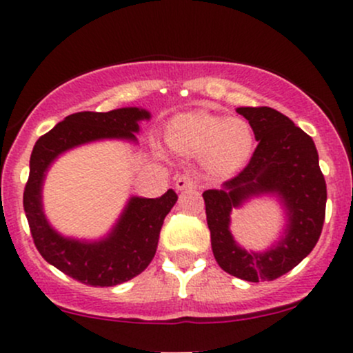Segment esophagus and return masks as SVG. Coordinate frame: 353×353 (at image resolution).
Here are the masks:
<instances>
[{
    "mask_svg": "<svg viewBox=\"0 0 353 353\" xmlns=\"http://www.w3.org/2000/svg\"><path fill=\"white\" fill-rule=\"evenodd\" d=\"M197 188V182L190 174H181L176 179V189L177 190H192Z\"/></svg>",
    "mask_w": 353,
    "mask_h": 353,
    "instance_id": "1",
    "label": "esophagus"
}]
</instances>
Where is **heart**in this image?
Listing matches in <instances>:
<instances>
[{
    "mask_svg": "<svg viewBox=\"0 0 353 353\" xmlns=\"http://www.w3.org/2000/svg\"><path fill=\"white\" fill-rule=\"evenodd\" d=\"M168 143L174 151L184 156H202L210 172L230 176L241 171L252 156L254 132L242 119L194 111L172 121Z\"/></svg>",
    "mask_w": 353,
    "mask_h": 353,
    "instance_id": "b5f03b06",
    "label": "heart"
}]
</instances>
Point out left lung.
<instances>
[{"instance_id": "obj_1", "label": "left lung", "mask_w": 353, "mask_h": 353, "mask_svg": "<svg viewBox=\"0 0 353 353\" xmlns=\"http://www.w3.org/2000/svg\"><path fill=\"white\" fill-rule=\"evenodd\" d=\"M249 121L257 148L236 177L202 194L210 244L222 270L247 282L274 281L312 252L325 219L327 185L309 134L272 108H237ZM279 197L288 224L281 241L265 253L242 250L230 234V212L252 196Z\"/></svg>"}]
</instances>
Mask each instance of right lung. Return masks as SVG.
Masks as SVG:
<instances>
[{
    "label": "right lung",
    "instance_id": "obj_1",
    "mask_svg": "<svg viewBox=\"0 0 353 353\" xmlns=\"http://www.w3.org/2000/svg\"><path fill=\"white\" fill-rule=\"evenodd\" d=\"M145 109L121 108L109 112H76L64 117L36 141L30 159V177L23 205L36 249L46 262L76 281L94 287H112L131 281L151 264L159 232L177 201L172 189L156 199L131 197L116 225L99 241H78L56 232L43 212V181L59 154L101 139L136 143Z\"/></svg>",
    "mask_w": 353,
    "mask_h": 353
}]
</instances>
